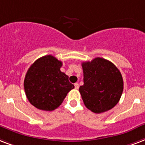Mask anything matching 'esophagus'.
I'll return each mask as SVG.
<instances>
[{"label":"esophagus","mask_w":145,"mask_h":145,"mask_svg":"<svg viewBox=\"0 0 145 145\" xmlns=\"http://www.w3.org/2000/svg\"><path fill=\"white\" fill-rule=\"evenodd\" d=\"M74 86H75V88H76V89H78V88H79V85H78V83H75V84H74Z\"/></svg>","instance_id":"esophagus-1"}]
</instances>
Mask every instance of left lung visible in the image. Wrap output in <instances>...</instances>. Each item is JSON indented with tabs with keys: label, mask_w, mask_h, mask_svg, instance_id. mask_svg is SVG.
Returning <instances> with one entry per match:
<instances>
[{
	"label": "left lung",
	"mask_w": 145,
	"mask_h": 145,
	"mask_svg": "<svg viewBox=\"0 0 145 145\" xmlns=\"http://www.w3.org/2000/svg\"><path fill=\"white\" fill-rule=\"evenodd\" d=\"M84 85L79 87L85 106L95 113L106 112L115 106L123 91L121 72L113 63L96 57L82 63Z\"/></svg>",
	"instance_id": "8db88e82"
}]
</instances>
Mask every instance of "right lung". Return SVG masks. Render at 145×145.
Masks as SVG:
<instances>
[{"label": "right lung", "instance_id": "1", "mask_svg": "<svg viewBox=\"0 0 145 145\" xmlns=\"http://www.w3.org/2000/svg\"><path fill=\"white\" fill-rule=\"evenodd\" d=\"M62 62L52 55L35 60L25 76L24 89L29 101L39 110L52 111L62 104L74 85L60 71Z\"/></svg>", "mask_w": 145, "mask_h": 145}]
</instances>
